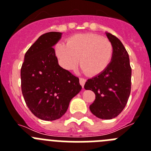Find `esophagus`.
<instances>
[{
	"label": "esophagus",
	"mask_w": 151,
	"mask_h": 151,
	"mask_svg": "<svg viewBox=\"0 0 151 151\" xmlns=\"http://www.w3.org/2000/svg\"><path fill=\"white\" fill-rule=\"evenodd\" d=\"M85 82H86V80L83 78H79V82H80V85H82V88H84V85H85Z\"/></svg>",
	"instance_id": "34e87169"
}]
</instances>
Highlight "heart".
<instances>
[{
    "mask_svg": "<svg viewBox=\"0 0 151 151\" xmlns=\"http://www.w3.org/2000/svg\"><path fill=\"white\" fill-rule=\"evenodd\" d=\"M113 45L107 38L92 33L78 34L59 42L55 54L60 65L66 70L76 67L78 62L83 72L97 76L108 67L113 57Z\"/></svg>",
    "mask_w": 151,
    "mask_h": 151,
    "instance_id": "1",
    "label": "heart"
}]
</instances>
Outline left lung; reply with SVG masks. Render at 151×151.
Masks as SVG:
<instances>
[{
    "instance_id": "8db88e82",
    "label": "left lung",
    "mask_w": 151,
    "mask_h": 151,
    "mask_svg": "<svg viewBox=\"0 0 151 151\" xmlns=\"http://www.w3.org/2000/svg\"><path fill=\"white\" fill-rule=\"evenodd\" d=\"M113 45L111 62L104 71L88 79L84 86L95 94V100L90 105V110L102 119L115 118L123 110L131 92V76L129 54L120 40L106 32Z\"/></svg>"
}]
</instances>
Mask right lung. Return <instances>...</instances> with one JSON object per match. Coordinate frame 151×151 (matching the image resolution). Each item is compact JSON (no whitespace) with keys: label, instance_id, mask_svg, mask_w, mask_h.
I'll use <instances>...</instances> for the list:
<instances>
[{"label":"right lung","instance_id":"1","mask_svg":"<svg viewBox=\"0 0 151 151\" xmlns=\"http://www.w3.org/2000/svg\"><path fill=\"white\" fill-rule=\"evenodd\" d=\"M62 33L42 35L25 54L21 87L26 104L36 117L45 121L65 114L73 97L82 90L79 78L58 64L53 47Z\"/></svg>","mask_w":151,"mask_h":151}]
</instances>
